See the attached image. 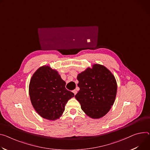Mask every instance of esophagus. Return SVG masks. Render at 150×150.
<instances>
[{
  "label": "esophagus",
  "mask_w": 150,
  "mask_h": 150,
  "mask_svg": "<svg viewBox=\"0 0 150 150\" xmlns=\"http://www.w3.org/2000/svg\"><path fill=\"white\" fill-rule=\"evenodd\" d=\"M72 92H73V93H74L75 95L77 93V91H76V90H73V91H72Z\"/></svg>",
  "instance_id": "34e87169"
}]
</instances>
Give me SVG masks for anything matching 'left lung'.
<instances>
[{"instance_id": "left-lung-1", "label": "left lung", "mask_w": 150, "mask_h": 150, "mask_svg": "<svg viewBox=\"0 0 150 150\" xmlns=\"http://www.w3.org/2000/svg\"><path fill=\"white\" fill-rule=\"evenodd\" d=\"M80 90L75 96L84 113L93 119L105 115L114 105L117 91L114 75L107 67L94 64L78 74Z\"/></svg>"}]
</instances>
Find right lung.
Instances as JSON below:
<instances>
[{
	"mask_svg": "<svg viewBox=\"0 0 150 150\" xmlns=\"http://www.w3.org/2000/svg\"><path fill=\"white\" fill-rule=\"evenodd\" d=\"M65 86L58 71L48 65L40 66L35 72L29 94L33 107L40 117L54 121L62 115L67 101L74 96Z\"/></svg>",
	"mask_w": 150,
	"mask_h": 150,
	"instance_id": "obj_1",
	"label": "right lung"
}]
</instances>
